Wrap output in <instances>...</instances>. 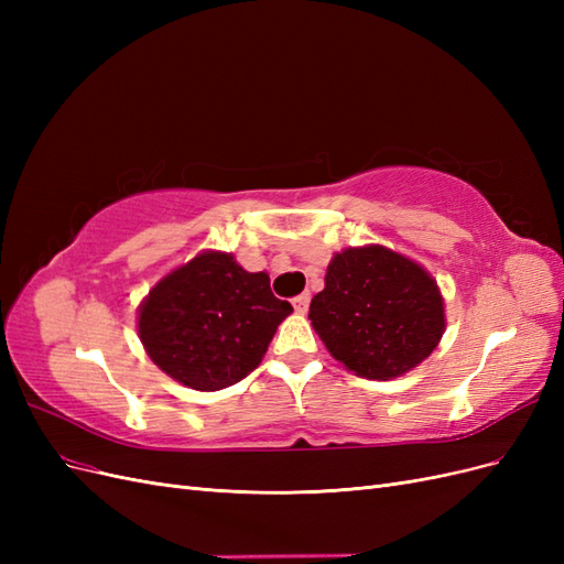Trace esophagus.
<instances>
[{
    "instance_id": "obj_1",
    "label": "esophagus",
    "mask_w": 564,
    "mask_h": 564,
    "mask_svg": "<svg viewBox=\"0 0 564 564\" xmlns=\"http://www.w3.org/2000/svg\"><path fill=\"white\" fill-rule=\"evenodd\" d=\"M294 311L299 313V315H303L305 311H308V303H311V296L308 294H301V296H296L294 301Z\"/></svg>"
}]
</instances>
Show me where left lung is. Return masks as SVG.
<instances>
[{
	"label": "left lung",
	"instance_id": "obj_1",
	"mask_svg": "<svg viewBox=\"0 0 564 564\" xmlns=\"http://www.w3.org/2000/svg\"><path fill=\"white\" fill-rule=\"evenodd\" d=\"M308 319L334 360L371 381L419 367L447 327L435 278L383 245L334 253Z\"/></svg>",
	"mask_w": 564,
	"mask_h": 564
}]
</instances>
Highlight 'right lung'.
Returning <instances> with one entry per match:
<instances>
[{"label":"right lung","instance_id":"right-lung-1","mask_svg":"<svg viewBox=\"0 0 564 564\" xmlns=\"http://www.w3.org/2000/svg\"><path fill=\"white\" fill-rule=\"evenodd\" d=\"M289 315L268 272H247L232 253L207 249L150 289L135 327L164 373L212 392L249 377Z\"/></svg>","mask_w":564,"mask_h":564}]
</instances>
